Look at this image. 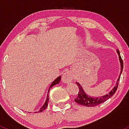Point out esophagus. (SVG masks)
I'll return each instance as SVG.
<instances>
[{"mask_svg": "<svg viewBox=\"0 0 129 129\" xmlns=\"http://www.w3.org/2000/svg\"><path fill=\"white\" fill-rule=\"evenodd\" d=\"M72 79H73V77H72V74L69 71H65L63 72V73L62 74L61 80L63 82H64V83H69V82H71L72 80Z\"/></svg>", "mask_w": 129, "mask_h": 129, "instance_id": "34e87169", "label": "esophagus"}]
</instances>
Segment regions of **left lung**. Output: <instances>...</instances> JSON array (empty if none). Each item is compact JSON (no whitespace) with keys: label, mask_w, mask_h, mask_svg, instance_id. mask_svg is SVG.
I'll list each match as a JSON object with an SVG mask.
<instances>
[{"label":"left lung","mask_w":129,"mask_h":129,"mask_svg":"<svg viewBox=\"0 0 129 129\" xmlns=\"http://www.w3.org/2000/svg\"><path fill=\"white\" fill-rule=\"evenodd\" d=\"M117 53H118V55H119L120 64H121V72H120L121 74H120V76H119L118 80H117L116 84L115 86H114V88L111 89V91L108 92V94H107L102 96L96 97V98H95V97L94 98V97L89 96L88 95H87L85 93V91H84L83 88L82 87V86L80 85V83H78V82H76V84L78 86V87H79V90L77 96V98L74 99L75 102H77V104H79V105H84V106L85 107H95L99 105V104L103 103L104 102L106 101L107 100H108L109 98H110L111 96H113L115 94L117 89H118L120 77H121V73H122L123 69V61L122 60V58H121V55H120L119 50H117Z\"/></svg>","instance_id":"8db88e82"}]
</instances>
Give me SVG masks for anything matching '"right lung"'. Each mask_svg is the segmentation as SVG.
I'll return each instance as SVG.
<instances>
[{
	"instance_id": "1",
	"label": "right lung",
	"mask_w": 129,
	"mask_h": 129,
	"mask_svg": "<svg viewBox=\"0 0 129 129\" xmlns=\"http://www.w3.org/2000/svg\"><path fill=\"white\" fill-rule=\"evenodd\" d=\"M60 80H61V76H59L58 77H57V79H56L55 80L53 81L52 83H51V85H50V87H49V89H50V88H52L53 86H54V85H57V84L59 83V82H60ZM49 91H48V92H49ZM48 102H49V95L47 94V99H46V101L45 103L44 104V105H43V107H42L40 108V110H39L38 111H36V112H35V113H37V112L40 113V112H41V111H44V110H46V108L47 107V105H48Z\"/></svg>"
}]
</instances>
